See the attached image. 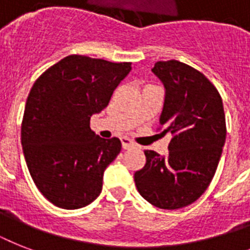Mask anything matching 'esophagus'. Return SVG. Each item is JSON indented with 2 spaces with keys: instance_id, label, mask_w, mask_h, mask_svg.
I'll use <instances>...</instances> for the list:
<instances>
[{
  "instance_id": "esophagus-1",
  "label": "esophagus",
  "mask_w": 250,
  "mask_h": 250,
  "mask_svg": "<svg viewBox=\"0 0 250 250\" xmlns=\"http://www.w3.org/2000/svg\"><path fill=\"white\" fill-rule=\"evenodd\" d=\"M121 141H122V148L123 149H131L133 148V146H136L135 143H132V141L129 140V139H127V137H122Z\"/></svg>"
}]
</instances>
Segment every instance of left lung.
Returning a JSON list of instances; mask_svg holds the SVG:
<instances>
[{
	"label": "left lung",
	"instance_id": "left-lung-1",
	"mask_svg": "<svg viewBox=\"0 0 250 250\" xmlns=\"http://www.w3.org/2000/svg\"><path fill=\"white\" fill-rule=\"evenodd\" d=\"M152 72L165 86L161 135L171 136L162 157L145 150L146 164L135 172L139 193L160 209L190 205L209 187L226 141L221 94L209 79L179 61H160Z\"/></svg>",
	"mask_w": 250,
	"mask_h": 250
}]
</instances>
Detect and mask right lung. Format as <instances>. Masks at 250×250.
Instances as JSON below:
<instances>
[{"label":"right lung","instance_id":"1","mask_svg":"<svg viewBox=\"0 0 250 250\" xmlns=\"http://www.w3.org/2000/svg\"><path fill=\"white\" fill-rule=\"evenodd\" d=\"M131 63L68 56L33 84L21 122V146L42 196L62 209L89 205L102 190L104 171L122 149L102 139L89 121L109 104Z\"/></svg>","mask_w":250,"mask_h":250}]
</instances>
